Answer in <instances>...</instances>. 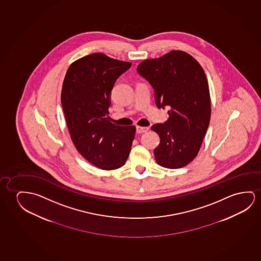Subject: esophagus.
Masks as SVG:
<instances>
[{"label":"esophagus","mask_w":261,"mask_h":261,"mask_svg":"<svg viewBox=\"0 0 261 261\" xmlns=\"http://www.w3.org/2000/svg\"><path fill=\"white\" fill-rule=\"evenodd\" d=\"M148 129H149V127H144V126L137 125L136 126V132L138 133V134H143V133L148 131Z\"/></svg>","instance_id":"34e87169"}]
</instances>
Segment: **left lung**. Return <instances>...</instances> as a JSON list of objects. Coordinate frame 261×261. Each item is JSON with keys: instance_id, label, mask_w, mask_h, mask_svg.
<instances>
[{"instance_id": "obj_1", "label": "left lung", "mask_w": 261, "mask_h": 261, "mask_svg": "<svg viewBox=\"0 0 261 261\" xmlns=\"http://www.w3.org/2000/svg\"><path fill=\"white\" fill-rule=\"evenodd\" d=\"M154 90L156 106L169 107V118L151 129L160 136L154 149L161 166L179 169L196 158L211 117V101L204 70L194 57L173 50L137 66Z\"/></svg>"}]
</instances>
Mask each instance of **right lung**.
Listing matches in <instances>:
<instances>
[{"label":"right lung","mask_w":261,"mask_h":261,"mask_svg":"<svg viewBox=\"0 0 261 261\" xmlns=\"http://www.w3.org/2000/svg\"><path fill=\"white\" fill-rule=\"evenodd\" d=\"M131 65L91 54L73 62L64 77L61 103L72 143L101 170L123 166L131 151L136 127L114 125L109 119L114 84Z\"/></svg>","instance_id":"obj_1"}]
</instances>
